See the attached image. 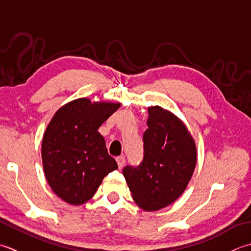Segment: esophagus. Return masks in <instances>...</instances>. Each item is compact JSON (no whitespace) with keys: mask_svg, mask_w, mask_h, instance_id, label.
I'll use <instances>...</instances> for the list:
<instances>
[{"mask_svg":"<svg viewBox=\"0 0 251 251\" xmlns=\"http://www.w3.org/2000/svg\"><path fill=\"white\" fill-rule=\"evenodd\" d=\"M116 160H117V163H118V167H119V169L124 168V166L126 165V158H125L124 156H119V157H117V158H116Z\"/></svg>","mask_w":251,"mask_h":251,"instance_id":"obj_1","label":"esophagus"}]
</instances>
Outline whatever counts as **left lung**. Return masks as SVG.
Masks as SVG:
<instances>
[{
    "label": "left lung",
    "mask_w": 251,
    "mask_h": 251,
    "mask_svg": "<svg viewBox=\"0 0 251 251\" xmlns=\"http://www.w3.org/2000/svg\"><path fill=\"white\" fill-rule=\"evenodd\" d=\"M147 126L143 135V160L136 167H125L124 176L137 206L157 211L185 191L197 151L186 126L172 112L159 106L148 107Z\"/></svg>",
    "instance_id": "obj_1"
}]
</instances>
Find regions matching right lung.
Here are the masks:
<instances>
[{"mask_svg":"<svg viewBox=\"0 0 251 251\" xmlns=\"http://www.w3.org/2000/svg\"><path fill=\"white\" fill-rule=\"evenodd\" d=\"M120 107L78 99L54 115L42 141V161L50 188L70 204L94 196L103 178L118 169L99 127Z\"/></svg>","mask_w":251,"mask_h":251,"instance_id":"1","label":"right lung"}]
</instances>
